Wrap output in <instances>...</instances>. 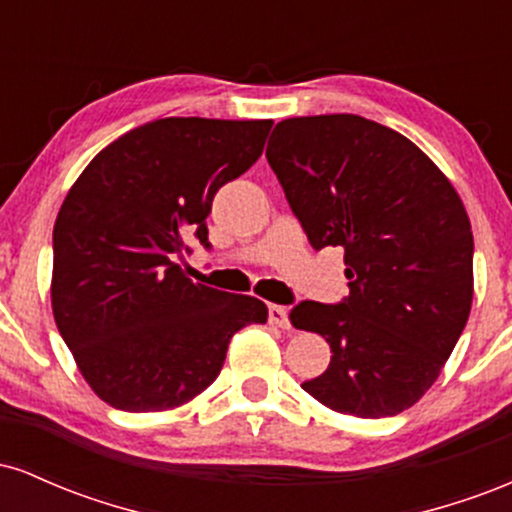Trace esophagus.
I'll return each instance as SVG.
<instances>
[{
    "mask_svg": "<svg viewBox=\"0 0 512 512\" xmlns=\"http://www.w3.org/2000/svg\"><path fill=\"white\" fill-rule=\"evenodd\" d=\"M269 325L286 330V327H289V313H286V308H281V305H269Z\"/></svg>",
    "mask_w": 512,
    "mask_h": 512,
    "instance_id": "34e87169",
    "label": "esophagus"
}]
</instances>
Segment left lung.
<instances>
[{"label": "left lung", "instance_id": "left-lung-1", "mask_svg": "<svg viewBox=\"0 0 512 512\" xmlns=\"http://www.w3.org/2000/svg\"><path fill=\"white\" fill-rule=\"evenodd\" d=\"M267 161L315 250L344 248L349 296L303 301L330 366L301 385L339 414L395 416L436 383L472 308L474 238L436 163L395 129L358 115L291 117Z\"/></svg>", "mask_w": 512, "mask_h": 512}]
</instances>
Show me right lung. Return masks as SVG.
I'll return each instance as SVG.
<instances>
[{
  "label": "right lung",
  "mask_w": 512,
  "mask_h": 512,
  "mask_svg": "<svg viewBox=\"0 0 512 512\" xmlns=\"http://www.w3.org/2000/svg\"><path fill=\"white\" fill-rule=\"evenodd\" d=\"M272 120L166 117L88 163L52 231V313L91 390L122 411H163L214 383L228 342L267 305L209 289L175 262L209 245L214 195L262 156Z\"/></svg>",
  "instance_id": "1"
}]
</instances>
